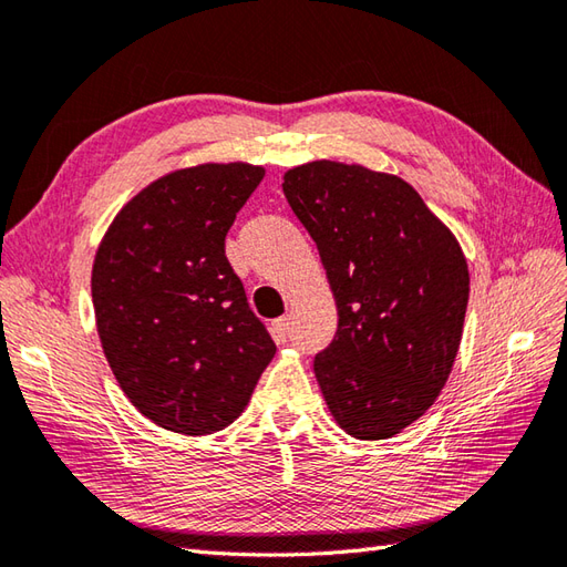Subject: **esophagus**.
Instances as JSON below:
<instances>
[{"instance_id": "esophagus-1", "label": "esophagus", "mask_w": 567, "mask_h": 567, "mask_svg": "<svg viewBox=\"0 0 567 567\" xmlns=\"http://www.w3.org/2000/svg\"><path fill=\"white\" fill-rule=\"evenodd\" d=\"M274 332H276V337H279V339H286L288 332H291V320H288V318L274 320Z\"/></svg>"}]
</instances>
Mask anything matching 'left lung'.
<instances>
[{
  "mask_svg": "<svg viewBox=\"0 0 567 567\" xmlns=\"http://www.w3.org/2000/svg\"><path fill=\"white\" fill-rule=\"evenodd\" d=\"M318 245L337 334L316 379L347 434L379 442L434 405L458 354L471 276L463 249L395 174L318 159L284 174Z\"/></svg>",
  "mask_w": 567,
  "mask_h": 567,
  "instance_id": "obj_1",
  "label": "left lung"
}]
</instances>
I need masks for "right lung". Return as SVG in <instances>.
<instances>
[{"instance_id":"1","label":"right lung","mask_w":567,"mask_h":567,"mask_svg":"<svg viewBox=\"0 0 567 567\" xmlns=\"http://www.w3.org/2000/svg\"><path fill=\"white\" fill-rule=\"evenodd\" d=\"M261 179L247 162L169 172L116 213L96 249L92 300L109 367L169 432L233 424L276 354L225 257V235Z\"/></svg>"}]
</instances>
